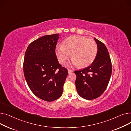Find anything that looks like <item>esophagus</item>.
Segmentation results:
<instances>
[{"mask_svg": "<svg viewBox=\"0 0 131 131\" xmlns=\"http://www.w3.org/2000/svg\"><path fill=\"white\" fill-rule=\"evenodd\" d=\"M68 73H69V74H70V73H71L73 72V71L71 70H70V69H68Z\"/></svg>", "mask_w": 131, "mask_h": 131, "instance_id": "esophagus-1", "label": "esophagus"}]
</instances>
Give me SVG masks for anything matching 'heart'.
Returning a JSON list of instances; mask_svg holds the SVG:
<instances>
[{"label":"heart","mask_w":131,"mask_h":131,"mask_svg":"<svg viewBox=\"0 0 131 131\" xmlns=\"http://www.w3.org/2000/svg\"><path fill=\"white\" fill-rule=\"evenodd\" d=\"M56 57L61 64H64L68 58H72L68 66L83 68L94 62L97 53V45L91 39L81 36H72L66 38L62 45L55 49Z\"/></svg>","instance_id":"b5f03b06"}]
</instances>
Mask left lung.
<instances>
[{
	"mask_svg": "<svg viewBox=\"0 0 131 131\" xmlns=\"http://www.w3.org/2000/svg\"><path fill=\"white\" fill-rule=\"evenodd\" d=\"M97 53L92 64L81 70L75 71L77 91L82 98L91 100L101 96L106 90L112 74V63L105 45L96 38Z\"/></svg>",
	"mask_w": 131,
	"mask_h": 131,
	"instance_id": "obj_1",
	"label": "left lung"
}]
</instances>
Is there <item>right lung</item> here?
Returning a JSON list of instances; mask_svg holds the SVG:
<instances>
[{
  "instance_id": "1",
  "label": "right lung",
  "mask_w": 131,
  "mask_h": 131,
  "mask_svg": "<svg viewBox=\"0 0 131 131\" xmlns=\"http://www.w3.org/2000/svg\"><path fill=\"white\" fill-rule=\"evenodd\" d=\"M59 34L45 35L27 48L23 69L27 83L33 93L45 101L52 102L62 95L68 72L58 61L55 49Z\"/></svg>"
}]
</instances>
